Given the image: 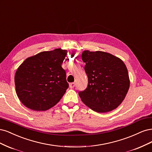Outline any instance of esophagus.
I'll list each match as a JSON object with an SVG mask.
<instances>
[{
    "label": "esophagus",
    "instance_id": "1",
    "mask_svg": "<svg viewBox=\"0 0 152 152\" xmlns=\"http://www.w3.org/2000/svg\"><path fill=\"white\" fill-rule=\"evenodd\" d=\"M76 85V83H71L69 84V87L71 88H73Z\"/></svg>",
    "mask_w": 152,
    "mask_h": 152
}]
</instances>
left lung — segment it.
<instances>
[{
    "instance_id": "left-lung-1",
    "label": "left lung",
    "mask_w": 152,
    "mask_h": 152,
    "mask_svg": "<svg viewBox=\"0 0 152 152\" xmlns=\"http://www.w3.org/2000/svg\"><path fill=\"white\" fill-rule=\"evenodd\" d=\"M81 57L88 78L86 88L78 93L83 102L100 113L116 109L129 88L125 64L119 58L102 51L85 50Z\"/></svg>"
}]
</instances>
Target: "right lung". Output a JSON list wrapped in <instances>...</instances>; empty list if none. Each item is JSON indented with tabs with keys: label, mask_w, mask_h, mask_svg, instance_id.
<instances>
[{
	"label": "right lung",
	"mask_w": 152,
	"mask_h": 152,
	"mask_svg": "<svg viewBox=\"0 0 152 152\" xmlns=\"http://www.w3.org/2000/svg\"><path fill=\"white\" fill-rule=\"evenodd\" d=\"M67 51L56 48L28 57L14 76L19 99L28 108L44 111L56 105L69 84L62 64Z\"/></svg>",
	"instance_id": "1"
}]
</instances>
